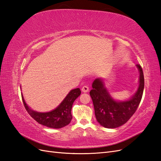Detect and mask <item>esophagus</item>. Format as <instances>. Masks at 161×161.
Wrapping results in <instances>:
<instances>
[{
	"mask_svg": "<svg viewBox=\"0 0 161 161\" xmlns=\"http://www.w3.org/2000/svg\"><path fill=\"white\" fill-rule=\"evenodd\" d=\"M81 90H82V92H88V90H89L88 86L84 85V86H83V87L81 88Z\"/></svg>",
	"mask_w": 161,
	"mask_h": 161,
	"instance_id": "1",
	"label": "esophagus"
}]
</instances>
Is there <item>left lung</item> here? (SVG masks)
Returning <instances> with one entry per match:
<instances>
[{"instance_id":"obj_1","label":"left lung","mask_w":161,"mask_h":161,"mask_svg":"<svg viewBox=\"0 0 161 161\" xmlns=\"http://www.w3.org/2000/svg\"><path fill=\"white\" fill-rule=\"evenodd\" d=\"M137 67L140 73L139 86L137 92L129 101H115L109 96L101 80L96 79L94 81L90 95L93 102L97 120L103 126L109 129L120 126L127 122L137 110L144 88L143 70L140 64H137Z\"/></svg>"}]
</instances>
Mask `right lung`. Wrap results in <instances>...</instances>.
<instances>
[{"instance_id":"1","label":"right lung","mask_w":161,"mask_h":161,"mask_svg":"<svg viewBox=\"0 0 161 161\" xmlns=\"http://www.w3.org/2000/svg\"><path fill=\"white\" fill-rule=\"evenodd\" d=\"M80 94L81 90L80 88L72 90L57 108L47 113H39L32 110L26 104L22 96V98L24 108L35 120L40 125L49 128L60 129L71 122L72 119L71 112L72 105L74 101L80 95Z\"/></svg>"}]
</instances>
